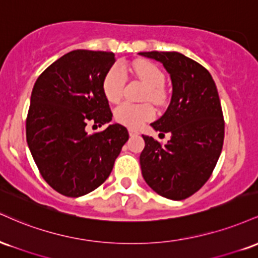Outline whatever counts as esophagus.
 <instances>
[{"label": "esophagus", "mask_w": 258, "mask_h": 258, "mask_svg": "<svg viewBox=\"0 0 258 258\" xmlns=\"http://www.w3.org/2000/svg\"><path fill=\"white\" fill-rule=\"evenodd\" d=\"M128 133H130V136H137V135H139V132L138 131H136V130H133V128H128Z\"/></svg>", "instance_id": "esophagus-1"}]
</instances>
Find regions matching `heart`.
<instances>
[{"instance_id": "1", "label": "heart", "mask_w": 258, "mask_h": 258, "mask_svg": "<svg viewBox=\"0 0 258 258\" xmlns=\"http://www.w3.org/2000/svg\"><path fill=\"white\" fill-rule=\"evenodd\" d=\"M133 70L137 76L148 86L146 98L159 102L162 97V86L165 75L158 65L150 61H137L133 65ZM127 80L126 68L121 64H114L105 74L103 79V92L106 99L111 103H117L122 98ZM155 116V110L149 103L132 104L125 102L115 109L114 117L116 122L130 127L139 128L144 122L150 121Z\"/></svg>"}]
</instances>
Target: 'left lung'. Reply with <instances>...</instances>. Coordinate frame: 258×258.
<instances>
[{
    "label": "left lung",
    "mask_w": 258,
    "mask_h": 258,
    "mask_svg": "<svg viewBox=\"0 0 258 258\" xmlns=\"http://www.w3.org/2000/svg\"><path fill=\"white\" fill-rule=\"evenodd\" d=\"M164 65L172 82L166 112L152 123L170 133L165 146L143 136L139 156L143 178L161 197L183 200L207 182L220 158L224 119L215 81L203 65L178 52H141Z\"/></svg>",
    "instance_id": "1"
}]
</instances>
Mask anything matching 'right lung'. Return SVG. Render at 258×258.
<instances>
[{"label":"right lung","instance_id":"right-lung-1","mask_svg":"<svg viewBox=\"0 0 258 258\" xmlns=\"http://www.w3.org/2000/svg\"><path fill=\"white\" fill-rule=\"evenodd\" d=\"M115 63L112 52L72 51L38 76L26 117V141L41 176L58 193L85 195L104 183L128 141L115 123L88 135V123L102 126L112 112L103 79Z\"/></svg>","mask_w":258,"mask_h":258}]
</instances>
